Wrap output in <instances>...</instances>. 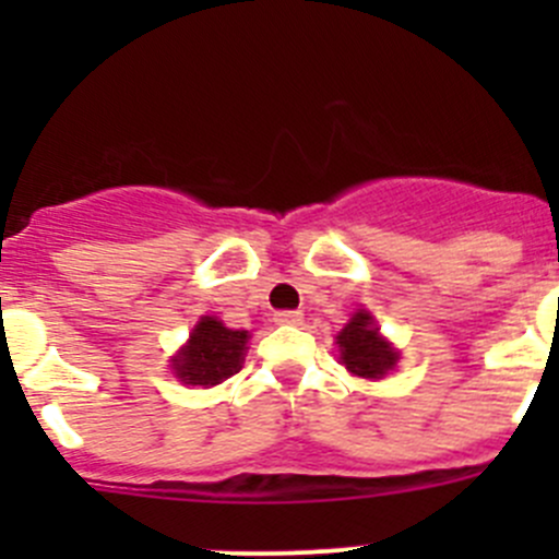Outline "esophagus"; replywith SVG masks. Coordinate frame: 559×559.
<instances>
[{"label": "esophagus", "instance_id": "1", "mask_svg": "<svg viewBox=\"0 0 559 559\" xmlns=\"http://www.w3.org/2000/svg\"><path fill=\"white\" fill-rule=\"evenodd\" d=\"M275 324H292V326H297V324H302V311H275Z\"/></svg>", "mask_w": 559, "mask_h": 559}]
</instances>
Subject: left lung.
<instances>
[{"label":"left lung","instance_id":"8db88e82","mask_svg":"<svg viewBox=\"0 0 559 559\" xmlns=\"http://www.w3.org/2000/svg\"><path fill=\"white\" fill-rule=\"evenodd\" d=\"M337 343H341L343 365L362 379H381L397 359L392 346L379 335V326L373 324V316L368 311L354 313V319L337 335Z\"/></svg>","mask_w":559,"mask_h":559}]
</instances>
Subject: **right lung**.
Listing matches in <instances>:
<instances>
[{
  "instance_id": "add662e5",
  "label": "right lung",
  "mask_w": 559,
  "mask_h": 559,
  "mask_svg": "<svg viewBox=\"0 0 559 559\" xmlns=\"http://www.w3.org/2000/svg\"><path fill=\"white\" fill-rule=\"evenodd\" d=\"M246 343L248 332L229 330L213 316H205L194 326L183 352L173 359L175 376L194 386L222 384L240 370Z\"/></svg>"
}]
</instances>
